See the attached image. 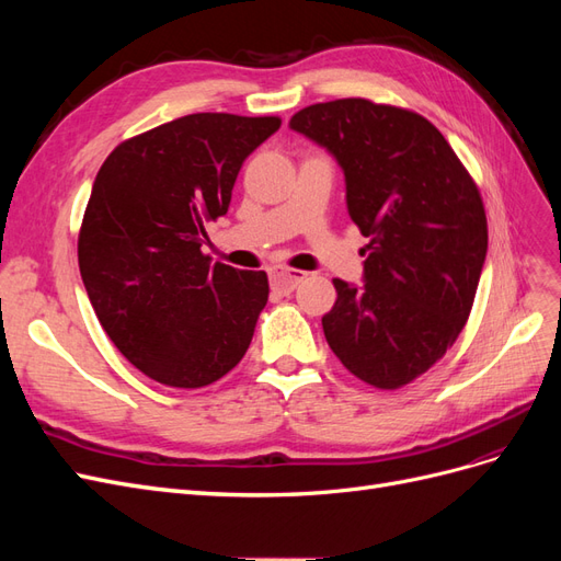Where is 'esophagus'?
Returning <instances> with one entry per match:
<instances>
[{
	"label": "esophagus",
	"instance_id": "1",
	"mask_svg": "<svg viewBox=\"0 0 561 561\" xmlns=\"http://www.w3.org/2000/svg\"><path fill=\"white\" fill-rule=\"evenodd\" d=\"M304 278H307V271H297V268H287V266H271L268 268L271 287L278 293H293Z\"/></svg>",
	"mask_w": 561,
	"mask_h": 561
}]
</instances>
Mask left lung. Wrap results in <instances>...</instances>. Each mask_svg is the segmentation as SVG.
<instances>
[{"instance_id": "obj_1", "label": "left lung", "mask_w": 561, "mask_h": 561, "mask_svg": "<svg viewBox=\"0 0 561 561\" xmlns=\"http://www.w3.org/2000/svg\"><path fill=\"white\" fill-rule=\"evenodd\" d=\"M290 128L334 157L348 215L369 239L363 285L332 280L328 344L369 386L410 383L470 316L486 257L478 186L445 135L410 110L344 98L299 110Z\"/></svg>"}]
</instances>
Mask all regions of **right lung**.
Here are the masks:
<instances>
[{
  "label": "right lung",
  "instance_id": "add662e5",
  "mask_svg": "<svg viewBox=\"0 0 561 561\" xmlns=\"http://www.w3.org/2000/svg\"><path fill=\"white\" fill-rule=\"evenodd\" d=\"M278 128V116L190 114L100 165L79 231L81 280L114 346L149 379L201 388L245 355L266 274L210 264L203 245L243 161Z\"/></svg>",
  "mask_w": 561,
  "mask_h": 561
}]
</instances>
